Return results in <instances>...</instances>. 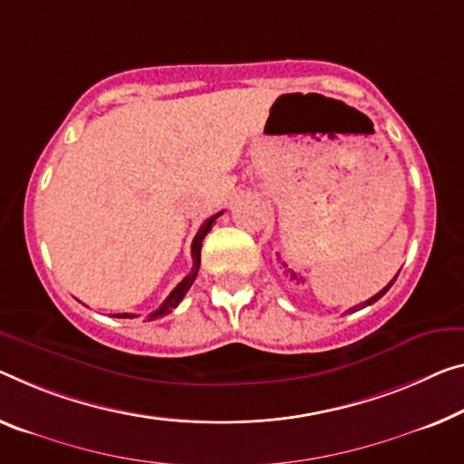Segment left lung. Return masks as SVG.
I'll return each mask as SVG.
<instances>
[{
    "mask_svg": "<svg viewBox=\"0 0 464 464\" xmlns=\"http://www.w3.org/2000/svg\"><path fill=\"white\" fill-rule=\"evenodd\" d=\"M394 280H396V277H394ZM394 280H392V282L388 284V286H386V288H382L380 292H377V295H375V296H372V298H369V301H365V303H361V304H356V306H353V309H348V311H359V309H365V306H369V304H373V303H377V301H380V298H382L383 295H386V292L390 290V286H392V284H394Z\"/></svg>",
    "mask_w": 464,
    "mask_h": 464,
    "instance_id": "left-lung-1",
    "label": "left lung"
}]
</instances>
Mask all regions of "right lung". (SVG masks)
Instances as JSON below:
<instances>
[{
    "mask_svg": "<svg viewBox=\"0 0 464 464\" xmlns=\"http://www.w3.org/2000/svg\"><path fill=\"white\" fill-rule=\"evenodd\" d=\"M222 216V213H218V216H211L208 222H205L201 227H198V232H197V237H195V240H192V269H190V274L184 277V280L178 284V286L169 292V296L166 298V301L161 303V306L158 311H153L151 315H149V319H158V317H163V315H168V313H172L178 304H180V301L184 298V295H187L188 292V288L192 286V282H195V277H197V274H198V266H201V246H203V238L208 237V232L211 230V226H213V222H216V219ZM116 317H134V315H130V313H120V315H116Z\"/></svg>",
    "mask_w": 464,
    "mask_h": 464,
    "instance_id": "add662e5",
    "label": "right lung"
}]
</instances>
